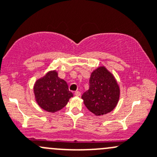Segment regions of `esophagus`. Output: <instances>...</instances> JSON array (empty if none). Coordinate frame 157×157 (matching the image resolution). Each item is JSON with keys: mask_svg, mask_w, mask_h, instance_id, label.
<instances>
[{"mask_svg": "<svg viewBox=\"0 0 157 157\" xmlns=\"http://www.w3.org/2000/svg\"><path fill=\"white\" fill-rule=\"evenodd\" d=\"M74 94H75V96H80V95H81V93H80V91H76Z\"/></svg>", "mask_w": 157, "mask_h": 157, "instance_id": "34e87169", "label": "esophagus"}]
</instances>
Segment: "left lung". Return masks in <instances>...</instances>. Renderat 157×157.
<instances>
[{
  "mask_svg": "<svg viewBox=\"0 0 157 157\" xmlns=\"http://www.w3.org/2000/svg\"><path fill=\"white\" fill-rule=\"evenodd\" d=\"M119 95V86L114 76L105 67H99L92 72L90 87L81 98L90 112L102 115L115 108Z\"/></svg>",
  "mask_w": 157,
  "mask_h": 157,
  "instance_id": "8db88e82",
  "label": "left lung"
}]
</instances>
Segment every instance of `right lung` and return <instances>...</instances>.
I'll use <instances>...</instances> for the list:
<instances>
[{
	"mask_svg": "<svg viewBox=\"0 0 157 157\" xmlns=\"http://www.w3.org/2000/svg\"><path fill=\"white\" fill-rule=\"evenodd\" d=\"M33 90L38 105L48 112L61 110L67 105L69 99L73 97L67 83L58 77L55 71H49L36 80Z\"/></svg>",
	"mask_w": 157,
	"mask_h": 157,
	"instance_id": "right-lung-1",
	"label": "right lung"
}]
</instances>
